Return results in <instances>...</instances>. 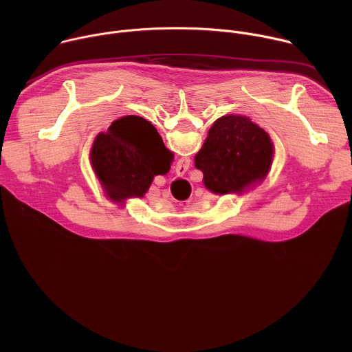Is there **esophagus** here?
<instances>
[{
	"label": "esophagus",
	"mask_w": 352,
	"mask_h": 352,
	"mask_svg": "<svg viewBox=\"0 0 352 352\" xmlns=\"http://www.w3.org/2000/svg\"><path fill=\"white\" fill-rule=\"evenodd\" d=\"M184 167H185V166H184Z\"/></svg>",
	"instance_id": "obj_1"
}]
</instances>
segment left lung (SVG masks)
Instances as JSON below:
<instances>
[{
	"mask_svg": "<svg viewBox=\"0 0 352 352\" xmlns=\"http://www.w3.org/2000/svg\"><path fill=\"white\" fill-rule=\"evenodd\" d=\"M274 146L269 133L243 116H224L209 129L195 156L205 186L217 195L242 193L266 178Z\"/></svg>",
	"mask_w": 352,
	"mask_h": 352,
	"instance_id": "obj_1",
	"label": "left lung"
}]
</instances>
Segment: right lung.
Instances as JSON below:
<instances>
[{"mask_svg": "<svg viewBox=\"0 0 352 352\" xmlns=\"http://www.w3.org/2000/svg\"><path fill=\"white\" fill-rule=\"evenodd\" d=\"M173 160L156 128L138 116L114 121L97 135L90 152L91 167L114 202L143 197L155 175L170 171Z\"/></svg>", "mask_w": 352, "mask_h": 352, "instance_id": "obj_1", "label": "right lung"}]
</instances>
